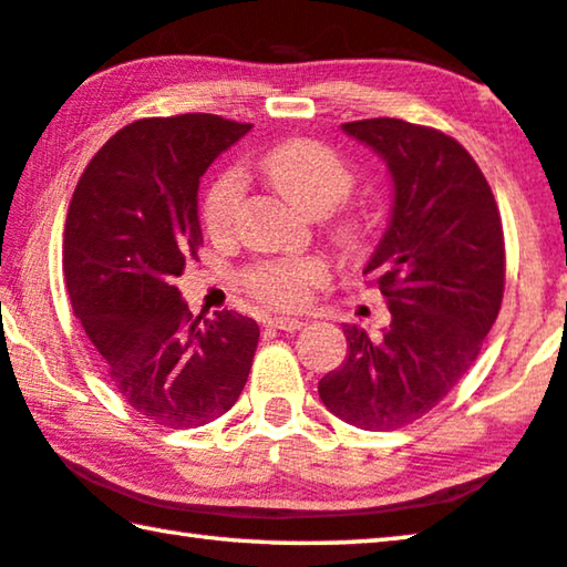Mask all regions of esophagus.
<instances>
[{
	"label": "esophagus",
	"mask_w": 567,
	"mask_h": 567,
	"mask_svg": "<svg viewBox=\"0 0 567 567\" xmlns=\"http://www.w3.org/2000/svg\"><path fill=\"white\" fill-rule=\"evenodd\" d=\"M265 324H267V328H275V330H282V332H297V330L305 328L302 320H297V318H277V315H275V318H267Z\"/></svg>",
	"instance_id": "obj_1"
}]
</instances>
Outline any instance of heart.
Here are the masks:
<instances>
[{
  "mask_svg": "<svg viewBox=\"0 0 567 567\" xmlns=\"http://www.w3.org/2000/svg\"><path fill=\"white\" fill-rule=\"evenodd\" d=\"M277 195L307 217L328 215L352 189V169L338 152L312 140H290L257 159ZM245 197V182L237 172H227L207 192L205 227L213 237H227L235 229ZM257 300L275 307H300L312 290L324 282V267L318 260L262 262L245 275Z\"/></svg>",
  "mask_w": 567,
  "mask_h": 567,
  "instance_id": "1",
  "label": "heart"
}]
</instances>
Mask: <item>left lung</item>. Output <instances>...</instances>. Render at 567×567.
Segmentation results:
<instances>
[{"mask_svg":"<svg viewBox=\"0 0 567 567\" xmlns=\"http://www.w3.org/2000/svg\"><path fill=\"white\" fill-rule=\"evenodd\" d=\"M342 132L390 172V223L362 270L388 297L390 324L380 334L342 324L348 358L318 392L354 427L395 430L473 368L503 302V223L483 172L447 134L390 117Z\"/></svg>","mask_w":567,"mask_h":567,"instance_id":"1","label":"left lung"}]
</instances>
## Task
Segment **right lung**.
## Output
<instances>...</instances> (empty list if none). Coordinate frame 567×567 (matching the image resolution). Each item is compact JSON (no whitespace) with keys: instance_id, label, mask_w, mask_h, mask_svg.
<instances>
[{"instance_id":"add662e5","label":"right lung","mask_w":567,"mask_h":567,"mask_svg":"<svg viewBox=\"0 0 567 567\" xmlns=\"http://www.w3.org/2000/svg\"><path fill=\"white\" fill-rule=\"evenodd\" d=\"M249 130L217 114L132 122L92 157L66 213L72 310L124 402L172 430L235 405L260 340L235 310L195 318L175 287L203 245L199 177Z\"/></svg>"}]
</instances>
